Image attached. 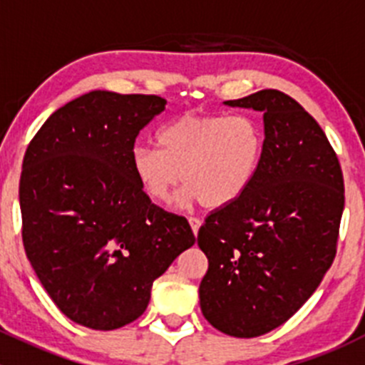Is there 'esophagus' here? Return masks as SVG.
<instances>
[{"instance_id":"obj_1","label":"esophagus","mask_w":365,"mask_h":365,"mask_svg":"<svg viewBox=\"0 0 365 365\" xmlns=\"http://www.w3.org/2000/svg\"><path fill=\"white\" fill-rule=\"evenodd\" d=\"M189 224L190 227H192L194 235H197V231H200V226H201V220L197 219V217H189Z\"/></svg>"}]
</instances>
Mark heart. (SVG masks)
<instances>
[{
  "instance_id": "b5f03b06",
  "label": "heart",
  "mask_w": 365,
  "mask_h": 365,
  "mask_svg": "<svg viewBox=\"0 0 365 365\" xmlns=\"http://www.w3.org/2000/svg\"><path fill=\"white\" fill-rule=\"evenodd\" d=\"M159 148L135 145L130 169L143 192L168 205L183 182V205L220 208L251 187L264 150V132L252 114H183L157 134Z\"/></svg>"
}]
</instances>
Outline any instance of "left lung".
Returning <instances> with one entry per match:
<instances>
[{"label":"left lung","instance_id":"left-lung-1","mask_svg":"<svg viewBox=\"0 0 365 365\" xmlns=\"http://www.w3.org/2000/svg\"><path fill=\"white\" fill-rule=\"evenodd\" d=\"M224 104L263 113L264 150L251 187L200 227V304L210 325L249 339L288 322L332 264L344 180L325 132L289 95L261 90Z\"/></svg>","mask_w":365,"mask_h":365}]
</instances>
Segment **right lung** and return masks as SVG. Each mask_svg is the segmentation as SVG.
<instances>
[{
  "mask_svg": "<svg viewBox=\"0 0 365 365\" xmlns=\"http://www.w3.org/2000/svg\"><path fill=\"white\" fill-rule=\"evenodd\" d=\"M168 102L90 91L54 111L29 143L19 183L23 244L36 277L72 322L128 325L153 281L196 237L143 192L130 150Z\"/></svg>",
  "mask_w": 365,
  "mask_h": 365,
  "instance_id": "right-lung-1",
  "label": "right lung"
}]
</instances>
